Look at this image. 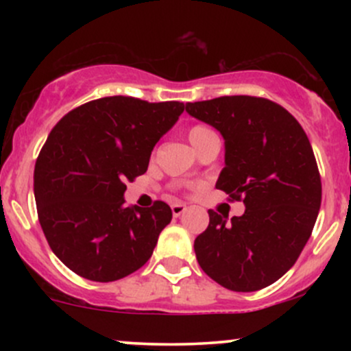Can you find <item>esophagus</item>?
<instances>
[{
	"mask_svg": "<svg viewBox=\"0 0 351 351\" xmlns=\"http://www.w3.org/2000/svg\"><path fill=\"white\" fill-rule=\"evenodd\" d=\"M186 206H184V204H181V203H175V204H171V213H173V216L175 217H180L181 215H183L184 211H186Z\"/></svg>",
	"mask_w": 351,
	"mask_h": 351,
	"instance_id": "34e87169",
	"label": "esophagus"
}]
</instances>
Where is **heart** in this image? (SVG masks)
<instances>
[{"label":"heart","mask_w":351,"mask_h":351,"mask_svg":"<svg viewBox=\"0 0 351 351\" xmlns=\"http://www.w3.org/2000/svg\"><path fill=\"white\" fill-rule=\"evenodd\" d=\"M215 135V132L211 130V128L208 127H203V125H196V127H191L188 132V138H189V143L193 145V147H198V145L203 142V140H206L208 136Z\"/></svg>","instance_id":"b5f03b06"}]
</instances>
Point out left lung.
I'll list each match as a JSON object with an SVG mask.
<instances>
[{"label": "left lung", "mask_w": 351, "mask_h": 351, "mask_svg": "<svg viewBox=\"0 0 351 351\" xmlns=\"http://www.w3.org/2000/svg\"><path fill=\"white\" fill-rule=\"evenodd\" d=\"M186 112L224 138L216 188L245 206L231 221L209 209V226L195 239L196 259L229 291L267 287L295 264L320 209V175L307 135L284 107L261 97L189 102Z\"/></svg>", "instance_id": "8db88e82"}]
</instances>
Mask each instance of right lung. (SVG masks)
Listing matches in <instances>:
<instances>
[{
    "label": "right lung",
    "mask_w": 351,
    "mask_h": 351,
    "mask_svg": "<svg viewBox=\"0 0 351 351\" xmlns=\"http://www.w3.org/2000/svg\"><path fill=\"white\" fill-rule=\"evenodd\" d=\"M181 102L104 97L64 115L34 168L39 223L52 252L84 279L112 282L152 257L171 208H127L125 183L143 175Z\"/></svg>",
    "instance_id": "add662e5"
}]
</instances>
